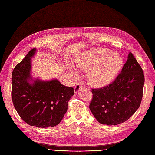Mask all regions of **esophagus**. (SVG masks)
I'll list each match as a JSON object with an SVG mask.
<instances>
[{"label": "esophagus", "instance_id": "1", "mask_svg": "<svg viewBox=\"0 0 155 155\" xmlns=\"http://www.w3.org/2000/svg\"><path fill=\"white\" fill-rule=\"evenodd\" d=\"M82 87H83V85H82V83H78L77 85H76V87H75V88H74V92L75 93H78V91L80 90L81 88H82Z\"/></svg>", "mask_w": 155, "mask_h": 155}]
</instances>
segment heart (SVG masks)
<instances>
[{
	"instance_id": "obj_1",
	"label": "heart",
	"mask_w": 155,
	"mask_h": 155,
	"mask_svg": "<svg viewBox=\"0 0 155 155\" xmlns=\"http://www.w3.org/2000/svg\"><path fill=\"white\" fill-rule=\"evenodd\" d=\"M74 62L79 68H89L88 79L92 85L96 87H103L110 84L122 65V59L120 55L105 48L83 51L74 58ZM68 68L73 74L77 73L73 66H70Z\"/></svg>"
}]
</instances>
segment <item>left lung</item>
<instances>
[{
  "label": "left lung",
  "instance_id": "1",
  "mask_svg": "<svg viewBox=\"0 0 155 155\" xmlns=\"http://www.w3.org/2000/svg\"><path fill=\"white\" fill-rule=\"evenodd\" d=\"M144 81L142 68L130 52L121 72L113 82L92 90L89 108L94 116L100 124L107 125L126 121L141 104Z\"/></svg>",
  "mask_w": 155,
  "mask_h": 155
}]
</instances>
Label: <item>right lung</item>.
I'll return each instance as SVG.
<instances>
[{"label":"right lung","instance_id":"1","mask_svg":"<svg viewBox=\"0 0 155 155\" xmlns=\"http://www.w3.org/2000/svg\"><path fill=\"white\" fill-rule=\"evenodd\" d=\"M36 51L31 49L13 70L12 101L21 118L28 125L41 128L54 127L67 112L74 88L65 87L55 79H33L31 58Z\"/></svg>","mask_w":155,"mask_h":155}]
</instances>
